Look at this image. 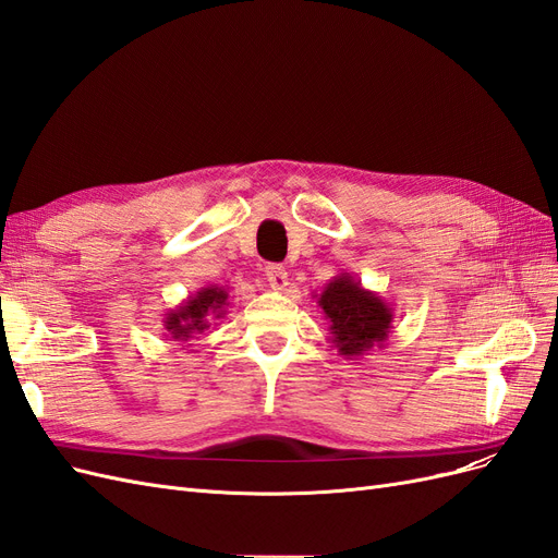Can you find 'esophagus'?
Instances as JSON below:
<instances>
[{
    "label": "esophagus",
    "instance_id": "1",
    "mask_svg": "<svg viewBox=\"0 0 558 558\" xmlns=\"http://www.w3.org/2000/svg\"><path fill=\"white\" fill-rule=\"evenodd\" d=\"M265 277L275 291H286V286H289V272L281 265H267Z\"/></svg>",
    "mask_w": 558,
    "mask_h": 558
}]
</instances>
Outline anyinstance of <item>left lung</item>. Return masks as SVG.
<instances>
[{"mask_svg": "<svg viewBox=\"0 0 558 558\" xmlns=\"http://www.w3.org/2000/svg\"><path fill=\"white\" fill-rule=\"evenodd\" d=\"M316 300L328 320V340L344 359L365 356L375 347L381 349L391 335L393 307L375 291L363 289L349 272L332 277Z\"/></svg>", "mask_w": 558, "mask_h": 558, "instance_id": "8db88e82", "label": "left lung"}]
</instances>
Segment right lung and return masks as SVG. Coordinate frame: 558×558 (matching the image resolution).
<instances>
[{"label": "right lung", "instance_id": "right-lung-1", "mask_svg": "<svg viewBox=\"0 0 558 558\" xmlns=\"http://www.w3.org/2000/svg\"><path fill=\"white\" fill-rule=\"evenodd\" d=\"M228 289L226 286H205L189 300H183L177 310L165 314V337L172 342L189 344L211 326V320L228 314ZM193 347V344H189Z\"/></svg>", "mask_w": 558, "mask_h": 558}]
</instances>
